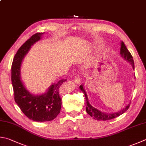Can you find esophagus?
<instances>
[{
  "mask_svg": "<svg viewBox=\"0 0 146 146\" xmlns=\"http://www.w3.org/2000/svg\"><path fill=\"white\" fill-rule=\"evenodd\" d=\"M74 82H75V83L77 84H79V83H80V82H81L80 76H79V75L76 76L75 78H74Z\"/></svg>",
  "mask_w": 146,
  "mask_h": 146,
  "instance_id": "esophagus-1",
  "label": "esophagus"
}]
</instances>
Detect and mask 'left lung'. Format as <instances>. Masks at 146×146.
Returning <instances> with one entry per match:
<instances>
[{
  "instance_id": "left-lung-1",
  "label": "left lung",
  "mask_w": 146,
  "mask_h": 146,
  "mask_svg": "<svg viewBox=\"0 0 146 146\" xmlns=\"http://www.w3.org/2000/svg\"><path fill=\"white\" fill-rule=\"evenodd\" d=\"M120 50H121L120 51L121 56L123 58H125L126 60L130 62V64L132 65V67L134 69L135 67H134V62H133V56H131L130 52L128 50V49L126 48V46L125 45V44L123 42H121ZM79 88H80V90L82 91V92H83L85 97V99H86V110L87 113L91 117H93L95 119H97L98 121H100V120L106 121V120H110V119H114V118L118 117L119 116H120V115H121L122 114L124 113V112H125L128 109L129 107L130 106V103L127 106H126L124 109L121 110V111L115 112V113H111V114L104 113V112H100V111H98V109H95V107H93L90 105V104L88 102V99L86 93L84 89V85L81 84V86H79Z\"/></svg>"
}]
</instances>
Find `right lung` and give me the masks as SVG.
I'll use <instances>...</instances> for the list:
<instances>
[{
    "instance_id": "add662e5",
    "label": "right lung",
    "mask_w": 146,
    "mask_h": 146,
    "mask_svg": "<svg viewBox=\"0 0 146 146\" xmlns=\"http://www.w3.org/2000/svg\"><path fill=\"white\" fill-rule=\"evenodd\" d=\"M44 33H36L19 48L14 56L11 66V81L16 103L25 116L34 121L53 120L60 112L62 100L60 88L67 79L53 84L44 94L33 95L25 87L20 78L22 60L35 42L40 39Z\"/></svg>"
}]
</instances>
